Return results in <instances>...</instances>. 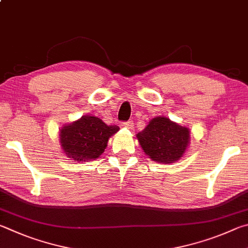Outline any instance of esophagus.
Listing matches in <instances>:
<instances>
[{
    "mask_svg": "<svg viewBox=\"0 0 248 248\" xmlns=\"http://www.w3.org/2000/svg\"><path fill=\"white\" fill-rule=\"evenodd\" d=\"M123 126L127 127V128H132L134 126L133 121H127V122H123Z\"/></svg>",
    "mask_w": 248,
    "mask_h": 248,
    "instance_id": "1",
    "label": "esophagus"
}]
</instances>
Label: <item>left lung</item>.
Returning <instances> with one entry per match:
<instances>
[{"label":"left lung","instance_id":"8db88e82","mask_svg":"<svg viewBox=\"0 0 248 248\" xmlns=\"http://www.w3.org/2000/svg\"><path fill=\"white\" fill-rule=\"evenodd\" d=\"M137 140L145 154L154 161L171 163L184 155L189 142V131L159 116L137 134Z\"/></svg>","mask_w":248,"mask_h":248}]
</instances>
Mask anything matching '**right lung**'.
Listing matches in <instances>:
<instances>
[{
  "instance_id": "add662e5",
  "label": "right lung",
  "mask_w": 248,
  "mask_h": 248,
  "mask_svg": "<svg viewBox=\"0 0 248 248\" xmlns=\"http://www.w3.org/2000/svg\"><path fill=\"white\" fill-rule=\"evenodd\" d=\"M117 125H107L97 116H82L61 129L64 153L75 161L97 159L104 153L108 140L119 131Z\"/></svg>"
}]
</instances>
